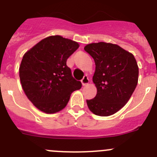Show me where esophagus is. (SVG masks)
<instances>
[{"mask_svg":"<svg viewBox=\"0 0 157 157\" xmlns=\"http://www.w3.org/2000/svg\"><path fill=\"white\" fill-rule=\"evenodd\" d=\"M81 83L82 84H83V86L87 85V84H88L89 83V78L88 77H87V75H85L84 77H83V79L81 80Z\"/></svg>","mask_w":157,"mask_h":157,"instance_id":"esophagus-1","label":"esophagus"}]
</instances>
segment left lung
Here are the masks:
<instances>
[{"instance_id": "left-lung-1", "label": "left lung", "mask_w": 157, "mask_h": 157, "mask_svg": "<svg viewBox=\"0 0 157 157\" xmlns=\"http://www.w3.org/2000/svg\"><path fill=\"white\" fill-rule=\"evenodd\" d=\"M95 63V98L87 100L91 112L99 116L116 113L128 102L138 83L139 67L134 56L119 45L106 42L84 47Z\"/></svg>"}]
</instances>
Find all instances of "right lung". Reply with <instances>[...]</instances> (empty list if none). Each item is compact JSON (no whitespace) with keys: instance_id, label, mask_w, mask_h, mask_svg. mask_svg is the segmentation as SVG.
<instances>
[{"instance_id":"1","label":"right lung","mask_w":157,"mask_h":157,"mask_svg":"<svg viewBox=\"0 0 157 157\" xmlns=\"http://www.w3.org/2000/svg\"><path fill=\"white\" fill-rule=\"evenodd\" d=\"M77 42L52 36L42 39L24 55L19 68L21 86L28 98L47 114L63 109L74 90L81 88L67 66Z\"/></svg>"}]
</instances>
